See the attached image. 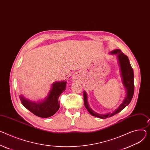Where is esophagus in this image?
<instances>
[{
  "label": "esophagus",
  "mask_w": 150,
  "mask_h": 150,
  "mask_svg": "<svg viewBox=\"0 0 150 150\" xmlns=\"http://www.w3.org/2000/svg\"><path fill=\"white\" fill-rule=\"evenodd\" d=\"M78 79V77L77 75H75L73 76V80H76Z\"/></svg>",
  "instance_id": "obj_1"
}]
</instances>
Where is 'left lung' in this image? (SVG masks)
I'll return each mask as SVG.
<instances>
[{
    "instance_id": "8db88e82",
    "label": "left lung",
    "mask_w": 150,
    "mask_h": 150,
    "mask_svg": "<svg viewBox=\"0 0 150 150\" xmlns=\"http://www.w3.org/2000/svg\"><path fill=\"white\" fill-rule=\"evenodd\" d=\"M112 54H117L119 63L120 66V69L121 72V76L122 78V81L123 84L127 90V95L125 98L124 101L121 104L118 109L114 111L112 113H109L107 114H99L93 111L89 107L87 103V94L86 91H84V105L87 110V111L91 114L93 116L97 117L102 119H105L108 117H111L115 114L120 112L121 110L128 105L131 102L133 94H134V75L132 67L130 64L129 58L126 55L122 52L121 50L117 49L111 52Z\"/></svg>"
}]
</instances>
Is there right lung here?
Wrapping results in <instances>:
<instances>
[{
  "instance_id": "1",
  "label": "right lung",
  "mask_w": 150,
  "mask_h": 150,
  "mask_svg": "<svg viewBox=\"0 0 150 150\" xmlns=\"http://www.w3.org/2000/svg\"><path fill=\"white\" fill-rule=\"evenodd\" d=\"M66 84V81L54 83L47 98L42 102H32L21 97V103L25 108L34 115L41 118L50 117L59 110V98L61 93L64 91Z\"/></svg>"
}]
</instances>
